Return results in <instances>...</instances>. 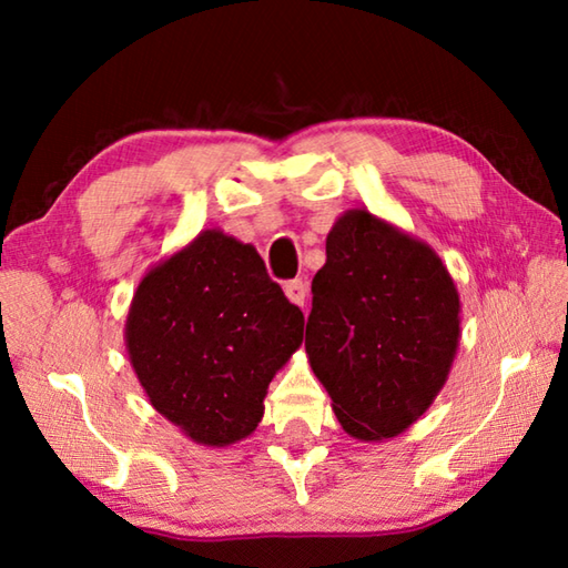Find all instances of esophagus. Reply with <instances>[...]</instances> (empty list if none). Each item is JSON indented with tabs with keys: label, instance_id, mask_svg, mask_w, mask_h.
Listing matches in <instances>:
<instances>
[{
	"label": "esophagus",
	"instance_id": "esophagus-1",
	"mask_svg": "<svg viewBox=\"0 0 568 568\" xmlns=\"http://www.w3.org/2000/svg\"><path fill=\"white\" fill-rule=\"evenodd\" d=\"M283 291H285V297L291 303H295V305H305V297H307V287H305V283L303 281H287L285 285H283Z\"/></svg>",
	"mask_w": 568,
	"mask_h": 568
}]
</instances>
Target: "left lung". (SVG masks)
I'll return each mask as SVG.
<instances>
[{
  "label": "left lung",
  "mask_w": 568,
  "mask_h": 568,
  "mask_svg": "<svg viewBox=\"0 0 568 568\" xmlns=\"http://www.w3.org/2000/svg\"><path fill=\"white\" fill-rule=\"evenodd\" d=\"M305 353L335 418L358 440L396 438L446 386L460 297L436 250L353 207L325 240Z\"/></svg>",
  "instance_id": "8db88e82"
}]
</instances>
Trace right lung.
<instances>
[{
  "label": "right lung",
  "mask_w": 568,
  "mask_h": 568,
  "mask_svg": "<svg viewBox=\"0 0 568 568\" xmlns=\"http://www.w3.org/2000/svg\"><path fill=\"white\" fill-rule=\"evenodd\" d=\"M303 325L257 250L210 227L142 277L124 345L152 408L195 444L223 448L263 420Z\"/></svg>",
  "instance_id": "add662e5"
}]
</instances>
